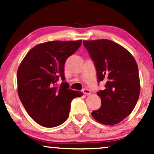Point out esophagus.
I'll return each instance as SVG.
<instances>
[{"label":"esophagus","mask_w":154,"mask_h":154,"mask_svg":"<svg viewBox=\"0 0 154 154\" xmlns=\"http://www.w3.org/2000/svg\"><path fill=\"white\" fill-rule=\"evenodd\" d=\"M83 94H86V95H89V94H91V92H90L89 90L87 89V88H84V89L83 90Z\"/></svg>","instance_id":"esophagus-1"}]
</instances>
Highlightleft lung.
<instances>
[{"label": "left lung", "mask_w": 154, "mask_h": 154, "mask_svg": "<svg viewBox=\"0 0 154 154\" xmlns=\"http://www.w3.org/2000/svg\"><path fill=\"white\" fill-rule=\"evenodd\" d=\"M94 62L98 82L106 83L98 91L101 106L91 112L100 124L115 125L134 109L140 94V80L136 60L126 48L109 39L83 41Z\"/></svg>", "instance_id": "8db88e82"}]
</instances>
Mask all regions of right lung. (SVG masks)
<instances>
[{
    "label": "right lung",
    "mask_w": 154,
    "mask_h": 154,
    "mask_svg": "<svg viewBox=\"0 0 154 154\" xmlns=\"http://www.w3.org/2000/svg\"><path fill=\"white\" fill-rule=\"evenodd\" d=\"M82 40L51 41L33 47L21 61L17 72L19 98L29 116L45 127H54L68 118L71 102L83 93L69 89L64 82V65L77 51ZM61 78L60 88L55 83Z\"/></svg>",
    "instance_id": "right-lung-1"
}]
</instances>
